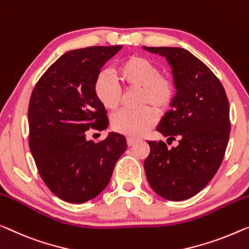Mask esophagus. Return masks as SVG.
<instances>
[{"label": "esophagus", "mask_w": 249, "mask_h": 249, "mask_svg": "<svg viewBox=\"0 0 249 249\" xmlns=\"http://www.w3.org/2000/svg\"><path fill=\"white\" fill-rule=\"evenodd\" d=\"M135 143H137V140L132 139V137H128V139H127V145L128 146H133Z\"/></svg>", "instance_id": "esophagus-1"}]
</instances>
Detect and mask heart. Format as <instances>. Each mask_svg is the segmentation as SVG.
I'll use <instances>...</instances> for the list:
<instances>
[{
	"mask_svg": "<svg viewBox=\"0 0 249 249\" xmlns=\"http://www.w3.org/2000/svg\"><path fill=\"white\" fill-rule=\"evenodd\" d=\"M117 78L126 89L140 88L141 105L153 106L158 112H164L171 106L176 96V84L168 75L160 73L159 67L141 55H132L117 68ZM96 97L106 109L114 110L120 106L121 90L106 72L99 73L94 84ZM157 122L151 107L124 109L112 117V127L128 137L143 136Z\"/></svg>",
	"mask_w": 249,
	"mask_h": 249,
	"instance_id": "b5f03b06",
	"label": "heart"
}]
</instances>
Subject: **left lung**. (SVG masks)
Here are the masks:
<instances>
[{
    "label": "left lung",
    "instance_id": "left-lung-1",
    "mask_svg": "<svg viewBox=\"0 0 249 249\" xmlns=\"http://www.w3.org/2000/svg\"><path fill=\"white\" fill-rule=\"evenodd\" d=\"M164 57L172 69L176 96L157 131L168 143L147 141L146 179L155 194L171 201L191 198L210 182L227 148L229 102L214 73L190 51L173 47H143Z\"/></svg>",
    "mask_w": 249,
    "mask_h": 249
}]
</instances>
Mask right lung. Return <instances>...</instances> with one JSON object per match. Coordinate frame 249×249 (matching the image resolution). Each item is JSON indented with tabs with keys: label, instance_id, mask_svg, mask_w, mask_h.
I'll list each match as a JSON object with an SVG mask.
<instances>
[{
	"label": "right lung",
	"instance_id": "obj_1",
	"mask_svg": "<svg viewBox=\"0 0 249 249\" xmlns=\"http://www.w3.org/2000/svg\"><path fill=\"white\" fill-rule=\"evenodd\" d=\"M122 46L89 47L62 54L33 89L29 104V145L51 192L64 201L84 203L109 183L115 164L127 148L124 135L86 140V131L106 129L107 110L96 97L101 69Z\"/></svg>",
	"mask_w": 249,
	"mask_h": 249
}]
</instances>
